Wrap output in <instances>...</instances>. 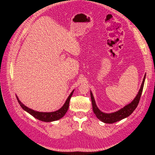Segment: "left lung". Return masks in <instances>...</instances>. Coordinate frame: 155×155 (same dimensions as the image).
I'll return each instance as SVG.
<instances>
[{
	"label": "left lung",
	"instance_id": "8db88e82",
	"mask_svg": "<svg viewBox=\"0 0 155 155\" xmlns=\"http://www.w3.org/2000/svg\"><path fill=\"white\" fill-rule=\"evenodd\" d=\"M145 77L146 74L144 75L143 83L142 84H141L139 93H138L136 97L134 98V100L131 102L130 104L126 105V106L124 107L123 108H121L119 110L114 112V113H104L98 109V108L97 107L96 104V103H95L93 93L91 92V98L92 101V105H93V110L94 113L95 114V115H96L98 119L101 120L102 122H103L104 123L112 124L123 119V118L128 117L129 115L132 114L133 112L135 110V108L137 107L138 104H139L140 98L141 97V94H142L143 89Z\"/></svg>",
	"mask_w": 155,
	"mask_h": 155
}]
</instances>
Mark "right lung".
Segmentation results:
<instances>
[{"mask_svg": "<svg viewBox=\"0 0 155 155\" xmlns=\"http://www.w3.org/2000/svg\"><path fill=\"white\" fill-rule=\"evenodd\" d=\"M73 92L74 91H72V93L67 98V101H66L65 103L64 104L63 106L60 108V109L54 112H51V113H43V112H38V111L31 109V108L26 107L25 104H23L21 102V101L18 99V98L17 97H16V98H17L18 103L20 105H21V107H22V109L25 110V111H27V113L31 114L32 116H33L35 118H37V119L39 120L44 121V122H52V121H54V120H57L58 119H60V118H62L64 116V114H66V113H67L68 109L69 102H70V99L72 97V93H73Z\"/></svg>", "mask_w": 155, "mask_h": 155, "instance_id": "obj_1", "label": "right lung"}]
</instances>
